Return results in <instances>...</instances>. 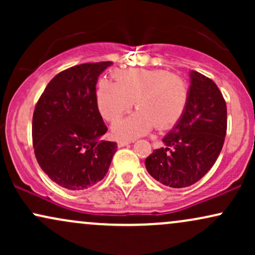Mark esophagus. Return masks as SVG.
Here are the masks:
<instances>
[{"mask_svg":"<svg viewBox=\"0 0 255 255\" xmlns=\"http://www.w3.org/2000/svg\"><path fill=\"white\" fill-rule=\"evenodd\" d=\"M131 142H134V140H119L118 146H119V147H124V146L128 145V144H131Z\"/></svg>","mask_w":255,"mask_h":255,"instance_id":"esophagus-1","label":"esophagus"}]
</instances>
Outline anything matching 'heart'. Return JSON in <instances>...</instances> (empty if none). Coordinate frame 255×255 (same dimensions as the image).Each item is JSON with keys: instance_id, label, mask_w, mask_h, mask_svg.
<instances>
[{"instance_id": "1", "label": "heart", "mask_w": 255, "mask_h": 255, "mask_svg": "<svg viewBox=\"0 0 255 255\" xmlns=\"http://www.w3.org/2000/svg\"><path fill=\"white\" fill-rule=\"evenodd\" d=\"M115 81L101 79L96 89L99 113L116 121L133 107L139 110L113 126L119 137H136L153 129H168L180 121L189 98L182 78L163 69H120Z\"/></svg>"}]
</instances>
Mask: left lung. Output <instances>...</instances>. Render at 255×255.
<instances>
[{
    "label": "left lung",
    "instance_id": "left-lung-1",
    "mask_svg": "<svg viewBox=\"0 0 255 255\" xmlns=\"http://www.w3.org/2000/svg\"><path fill=\"white\" fill-rule=\"evenodd\" d=\"M187 108L180 121L163 137L164 146L145 159L154 180L171 188L198 182L212 168L227 134V104L211 79L189 72Z\"/></svg>",
    "mask_w": 255,
    "mask_h": 255
}]
</instances>
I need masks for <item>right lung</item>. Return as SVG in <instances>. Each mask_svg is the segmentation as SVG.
Listing matches in <instances>:
<instances>
[{
	"label": "right lung",
	"mask_w": 255,
	"mask_h": 255,
	"mask_svg": "<svg viewBox=\"0 0 255 255\" xmlns=\"http://www.w3.org/2000/svg\"><path fill=\"white\" fill-rule=\"evenodd\" d=\"M109 61L58 73L45 87L32 119L34 154L58 186L83 191L103 180L118 145L102 140L108 128L96 102L98 77Z\"/></svg>",
	"instance_id": "1"
}]
</instances>
